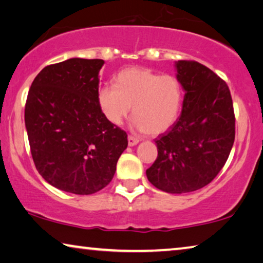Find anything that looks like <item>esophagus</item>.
<instances>
[{
  "instance_id": "1",
  "label": "esophagus",
  "mask_w": 263,
  "mask_h": 263,
  "mask_svg": "<svg viewBox=\"0 0 263 263\" xmlns=\"http://www.w3.org/2000/svg\"><path fill=\"white\" fill-rule=\"evenodd\" d=\"M137 143H139V139H137V137L133 136V135L128 136V144L130 145V147H133V145H136Z\"/></svg>"
}]
</instances>
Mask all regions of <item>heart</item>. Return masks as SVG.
<instances>
[{"mask_svg": "<svg viewBox=\"0 0 263 263\" xmlns=\"http://www.w3.org/2000/svg\"><path fill=\"white\" fill-rule=\"evenodd\" d=\"M115 84H102L98 90L101 111L109 122L121 124L133 106V126L151 135L162 134L179 118L183 102L180 81L159 75L147 68H126Z\"/></svg>", "mask_w": 263, "mask_h": 263, "instance_id": "1", "label": "heart"}]
</instances>
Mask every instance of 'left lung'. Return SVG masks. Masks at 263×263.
Listing matches in <instances>:
<instances>
[{
  "mask_svg": "<svg viewBox=\"0 0 263 263\" xmlns=\"http://www.w3.org/2000/svg\"><path fill=\"white\" fill-rule=\"evenodd\" d=\"M184 90L182 112L155 140L157 159L147 177L160 191L182 194L211 183L223 168L235 140V115L223 80L196 61H177Z\"/></svg>",
  "mask_w": 263,
  "mask_h": 263,
  "instance_id": "obj_1",
  "label": "left lung"
}]
</instances>
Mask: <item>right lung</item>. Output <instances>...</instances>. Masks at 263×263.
<instances>
[{"label":"right lung","instance_id":"add662e5","mask_svg":"<svg viewBox=\"0 0 263 263\" xmlns=\"http://www.w3.org/2000/svg\"><path fill=\"white\" fill-rule=\"evenodd\" d=\"M100 59L50 64L31 83L24 108L35 167L63 192L89 195L114 177L127 133L104 118L98 102Z\"/></svg>","mask_w":263,"mask_h":263}]
</instances>
